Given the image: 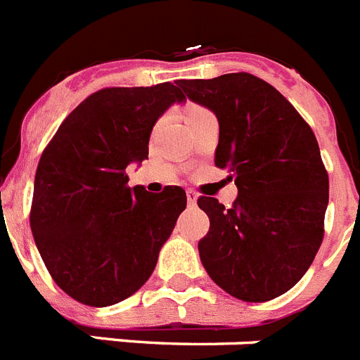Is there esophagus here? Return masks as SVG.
<instances>
[{
	"label": "esophagus",
	"instance_id": "1",
	"mask_svg": "<svg viewBox=\"0 0 360 360\" xmlns=\"http://www.w3.org/2000/svg\"><path fill=\"white\" fill-rule=\"evenodd\" d=\"M186 201H188V205H195V201H198V194H195L194 190H186Z\"/></svg>",
	"mask_w": 360,
	"mask_h": 360
}]
</instances>
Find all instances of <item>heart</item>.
Wrapping results in <instances>:
<instances>
[{"mask_svg":"<svg viewBox=\"0 0 360 360\" xmlns=\"http://www.w3.org/2000/svg\"><path fill=\"white\" fill-rule=\"evenodd\" d=\"M207 112H209V110L200 107V105H190V107H186V122H192V120L200 118V116H203V114Z\"/></svg>","mask_w":360,"mask_h":360,"instance_id":"b5f03b06","label":"heart"}]
</instances>
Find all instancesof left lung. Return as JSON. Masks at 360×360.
<instances>
[{
	"instance_id": "8db88e82",
	"label": "left lung",
	"mask_w": 360,
	"mask_h": 360,
	"mask_svg": "<svg viewBox=\"0 0 360 360\" xmlns=\"http://www.w3.org/2000/svg\"><path fill=\"white\" fill-rule=\"evenodd\" d=\"M185 96L216 114L214 165L231 172V209L201 195L210 220L198 244L216 285L261 303L296 285L323 240L329 177L316 136L285 96L255 75L179 79Z\"/></svg>"
}]
</instances>
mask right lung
Masks as SVG:
<instances>
[{
    "mask_svg": "<svg viewBox=\"0 0 360 360\" xmlns=\"http://www.w3.org/2000/svg\"><path fill=\"white\" fill-rule=\"evenodd\" d=\"M183 99L172 83L98 90L46 146L29 221L44 264L75 302L114 305L153 274L186 194L131 188L125 168L148 159L155 122Z\"/></svg>",
    "mask_w": 360,
    "mask_h": 360,
    "instance_id": "add662e5",
    "label": "right lung"
}]
</instances>
